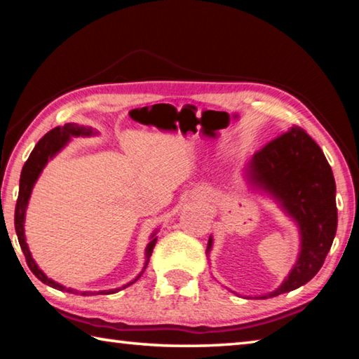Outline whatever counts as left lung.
<instances>
[{
	"label": "left lung",
	"instance_id": "left-lung-1",
	"mask_svg": "<svg viewBox=\"0 0 359 359\" xmlns=\"http://www.w3.org/2000/svg\"><path fill=\"white\" fill-rule=\"evenodd\" d=\"M248 185L274 199L299 228L301 252L280 287L259 297H274L306 285L323 266L337 229L336 182L318 144L293 126L272 139L245 166ZM212 238L208 242V253Z\"/></svg>",
	"mask_w": 359,
	"mask_h": 359
}]
</instances>
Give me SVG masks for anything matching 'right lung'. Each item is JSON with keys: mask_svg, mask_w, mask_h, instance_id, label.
Returning <instances> with one entry per match:
<instances>
[{"mask_svg": "<svg viewBox=\"0 0 359 359\" xmlns=\"http://www.w3.org/2000/svg\"><path fill=\"white\" fill-rule=\"evenodd\" d=\"M98 135L93 128L90 126H81L77 123H66L65 126H57L52 131H48L47 135L41 139V141L34 145V149L32 154H29L28 160L25 165H23L22 174H20V185H19V198H17V204H15V215H14V224H15V233L17 238H19V244L23 255H25L27 264L29 267V271L39 278L42 283L48 285V287L57 288L60 291H68V293H74V294H111V293H117L118 290L130 287L131 283H135L139 277L142 276V272L145 271V267L149 264V259L151 257V252H154V247L156 244V231L150 236V242L147 244V248H145V264L141 274H139L135 280L130 282L128 285H123L121 288H115V290H106V291H77L72 288H66L63 285H60L57 282H53L52 278H48L44 272H42L36 261L32 258V253H29L28 244L25 241V228H23V223H25V210L28 205V199L32 196V190L38 180L39 174L42 172V169L46 168L48 160H52L60 150H62L66 144L69 142L71 137H79V136H93Z\"/></svg>", "mask_w": 359, "mask_h": 359, "instance_id": "right-lung-1", "label": "right lung"}]
</instances>
